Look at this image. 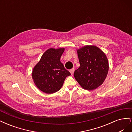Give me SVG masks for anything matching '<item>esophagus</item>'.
I'll list each match as a JSON object with an SVG mask.
<instances>
[{
    "label": "esophagus",
    "instance_id": "1",
    "mask_svg": "<svg viewBox=\"0 0 132 132\" xmlns=\"http://www.w3.org/2000/svg\"><path fill=\"white\" fill-rule=\"evenodd\" d=\"M74 68H73V69H70V70H69V71H70V73H71V75H73V74H74Z\"/></svg>",
    "mask_w": 132,
    "mask_h": 132
}]
</instances>
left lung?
I'll return each instance as SVG.
<instances>
[{
    "mask_svg": "<svg viewBox=\"0 0 132 132\" xmlns=\"http://www.w3.org/2000/svg\"><path fill=\"white\" fill-rule=\"evenodd\" d=\"M80 63L74 76L85 90L91 91L101 85L107 77L109 69L105 53L94 45H87L77 50Z\"/></svg>",
    "mask_w": 132,
    "mask_h": 132,
    "instance_id": "1",
    "label": "left lung"
}]
</instances>
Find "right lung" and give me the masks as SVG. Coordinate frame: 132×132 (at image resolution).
<instances>
[{
	"mask_svg": "<svg viewBox=\"0 0 132 132\" xmlns=\"http://www.w3.org/2000/svg\"><path fill=\"white\" fill-rule=\"evenodd\" d=\"M64 50V48L47 50L34 68L32 78L36 86L43 93L51 94L57 92L65 78L70 75L60 60Z\"/></svg>",
	"mask_w": 132,
	"mask_h": 132,
	"instance_id": "1",
	"label": "right lung"
}]
</instances>
